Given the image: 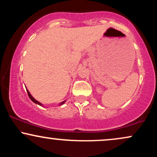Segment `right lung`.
I'll return each mask as SVG.
<instances>
[{"instance_id": "add662e5", "label": "right lung", "mask_w": 157, "mask_h": 157, "mask_svg": "<svg viewBox=\"0 0 157 157\" xmlns=\"http://www.w3.org/2000/svg\"><path fill=\"white\" fill-rule=\"evenodd\" d=\"M26 91H27V93H28V95H29V98L31 99V100H32V102H35V103L37 104V105H40V106H42V105H43V104L41 103V102H40L37 101V100H36L34 98V97L32 96V94H30L29 91V90H28V89H26ZM66 100H65V101H63V102H61L60 103H59V105H62L63 104H64L65 102H66Z\"/></svg>"}]
</instances>
